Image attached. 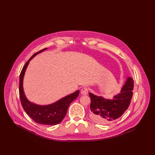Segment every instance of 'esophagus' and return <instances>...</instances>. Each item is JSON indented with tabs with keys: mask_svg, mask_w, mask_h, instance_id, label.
I'll return each instance as SVG.
<instances>
[{
	"mask_svg": "<svg viewBox=\"0 0 155 155\" xmlns=\"http://www.w3.org/2000/svg\"><path fill=\"white\" fill-rule=\"evenodd\" d=\"M88 92V89L87 87H84L81 89V94L82 95H87Z\"/></svg>",
	"mask_w": 155,
	"mask_h": 155,
	"instance_id": "esophagus-1",
	"label": "esophagus"
}]
</instances>
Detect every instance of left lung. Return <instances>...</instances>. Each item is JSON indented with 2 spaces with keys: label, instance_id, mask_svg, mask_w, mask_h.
Instances as JSON below:
<instances>
[{
  "label": "left lung",
  "instance_id": "left-lung-1",
  "mask_svg": "<svg viewBox=\"0 0 155 155\" xmlns=\"http://www.w3.org/2000/svg\"><path fill=\"white\" fill-rule=\"evenodd\" d=\"M134 81L128 77L120 92L112 99L89 93L91 102V118L97 123L106 124L120 117L128 108L133 97Z\"/></svg>",
  "mask_w": 155,
  "mask_h": 155
}]
</instances>
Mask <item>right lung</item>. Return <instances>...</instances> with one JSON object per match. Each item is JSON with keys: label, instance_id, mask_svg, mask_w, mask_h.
<instances>
[{"label": "right lung", "instance_id": "obj_1", "mask_svg": "<svg viewBox=\"0 0 155 155\" xmlns=\"http://www.w3.org/2000/svg\"><path fill=\"white\" fill-rule=\"evenodd\" d=\"M46 49L47 48H45L35 53L23 67L20 75L19 94L24 110L35 122L43 125H56L62 121L66 114L70 104L78 97L80 91H77L54 103L48 105H39L28 100L23 89V79L30 60L38 54Z\"/></svg>", "mask_w": 155, "mask_h": 155}]
</instances>
